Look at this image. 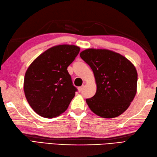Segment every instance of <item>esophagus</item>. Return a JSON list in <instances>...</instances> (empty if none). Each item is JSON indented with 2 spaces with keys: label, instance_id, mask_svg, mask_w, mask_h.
<instances>
[{
  "label": "esophagus",
  "instance_id": "obj_1",
  "mask_svg": "<svg viewBox=\"0 0 157 157\" xmlns=\"http://www.w3.org/2000/svg\"><path fill=\"white\" fill-rule=\"evenodd\" d=\"M82 90H83V86H81V87H79V88H78V91H79V92H82Z\"/></svg>",
  "mask_w": 157,
  "mask_h": 157
}]
</instances>
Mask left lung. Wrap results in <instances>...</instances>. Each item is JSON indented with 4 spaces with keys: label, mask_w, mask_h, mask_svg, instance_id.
<instances>
[{
    "label": "left lung",
    "mask_w": 157,
    "mask_h": 157,
    "mask_svg": "<svg viewBox=\"0 0 157 157\" xmlns=\"http://www.w3.org/2000/svg\"><path fill=\"white\" fill-rule=\"evenodd\" d=\"M79 55L90 67L96 84L94 96L86 100L89 108L104 118L121 115L137 92L135 66L125 56L106 49L88 48Z\"/></svg>",
    "instance_id": "left-lung-1"
}]
</instances>
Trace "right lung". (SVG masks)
Here are the masks:
<instances>
[{"instance_id": "right-lung-1", "label": "right lung", "mask_w": 157, "mask_h": 157, "mask_svg": "<svg viewBox=\"0 0 157 157\" xmlns=\"http://www.w3.org/2000/svg\"><path fill=\"white\" fill-rule=\"evenodd\" d=\"M79 51L75 45L55 46L29 66L23 89L29 105L39 115L55 117L68 108L77 88L73 85L67 67Z\"/></svg>"}]
</instances>
